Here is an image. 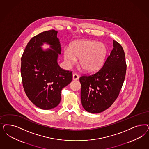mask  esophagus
Instances as JSON below:
<instances>
[{
  "instance_id": "obj_1",
  "label": "esophagus",
  "mask_w": 149,
  "mask_h": 149,
  "mask_svg": "<svg viewBox=\"0 0 149 149\" xmlns=\"http://www.w3.org/2000/svg\"><path fill=\"white\" fill-rule=\"evenodd\" d=\"M79 78V76L77 73H73V80H77Z\"/></svg>"
}]
</instances>
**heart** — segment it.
<instances>
[{"instance_id":"b5f03b06","label":"heart","mask_w":149,"mask_h":149,"mask_svg":"<svg viewBox=\"0 0 149 149\" xmlns=\"http://www.w3.org/2000/svg\"><path fill=\"white\" fill-rule=\"evenodd\" d=\"M107 50L104 44L91 40L74 42L70 48H65L64 58L71 65L79 58V65L86 72H95L101 68L105 61Z\"/></svg>"}]
</instances>
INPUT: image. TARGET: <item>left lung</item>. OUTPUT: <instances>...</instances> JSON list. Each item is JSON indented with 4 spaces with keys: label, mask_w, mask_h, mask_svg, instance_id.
Masks as SVG:
<instances>
[{
    "label": "left lung",
    "mask_w": 149,
    "mask_h": 149,
    "mask_svg": "<svg viewBox=\"0 0 149 149\" xmlns=\"http://www.w3.org/2000/svg\"><path fill=\"white\" fill-rule=\"evenodd\" d=\"M113 48L103 66L94 73L79 78L82 106L91 113H100L110 107L119 95L125 81V52L116 40H113Z\"/></svg>",
    "instance_id": "left-lung-1"
}]
</instances>
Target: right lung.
I'll return each instance as SVG.
<instances>
[{
    "label": "right lung",
    "instance_id": "obj_1",
    "mask_svg": "<svg viewBox=\"0 0 149 149\" xmlns=\"http://www.w3.org/2000/svg\"><path fill=\"white\" fill-rule=\"evenodd\" d=\"M54 29L44 31L29 42L21 57V74L24 92L36 106L50 110L59 104L61 91L72 81V72L63 70L57 63L61 52ZM43 42L51 45L52 49L41 48Z\"/></svg>",
    "mask_w": 149,
    "mask_h": 149
}]
</instances>
